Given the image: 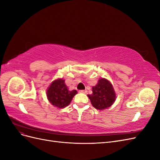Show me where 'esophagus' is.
<instances>
[{"mask_svg":"<svg viewBox=\"0 0 160 160\" xmlns=\"http://www.w3.org/2000/svg\"><path fill=\"white\" fill-rule=\"evenodd\" d=\"M79 93H88V91L87 90H80Z\"/></svg>","mask_w":160,"mask_h":160,"instance_id":"obj_1","label":"esophagus"}]
</instances>
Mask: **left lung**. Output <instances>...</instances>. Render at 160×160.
I'll list each match as a JSON object with an SVG mask.
<instances>
[{
  "label": "left lung",
  "instance_id": "1",
  "mask_svg": "<svg viewBox=\"0 0 160 160\" xmlns=\"http://www.w3.org/2000/svg\"><path fill=\"white\" fill-rule=\"evenodd\" d=\"M93 93L88 95L91 104L97 109L109 108L115 101V93L112 85L105 79H100L98 83L92 88Z\"/></svg>",
  "mask_w": 160,
  "mask_h": 160
}]
</instances>
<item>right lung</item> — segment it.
<instances>
[{"label":"right lung","instance_id":"right-lung-1","mask_svg":"<svg viewBox=\"0 0 160 160\" xmlns=\"http://www.w3.org/2000/svg\"><path fill=\"white\" fill-rule=\"evenodd\" d=\"M77 93L76 90L69 91L65 84V80H55L47 91V96L49 102L57 108H64L69 105L72 98Z\"/></svg>","mask_w":160,"mask_h":160}]
</instances>
